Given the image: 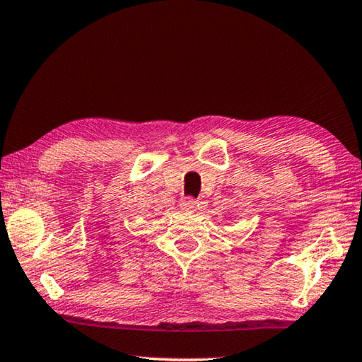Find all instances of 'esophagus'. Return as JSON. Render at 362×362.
<instances>
[{
  "mask_svg": "<svg viewBox=\"0 0 362 362\" xmlns=\"http://www.w3.org/2000/svg\"><path fill=\"white\" fill-rule=\"evenodd\" d=\"M180 207H182V211H185V212H193V211H196V201L192 198H183L180 201Z\"/></svg>",
  "mask_w": 362,
  "mask_h": 362,
  "instance_id": "34e87169",
  "label": "esophagus"
}]
</instances>
